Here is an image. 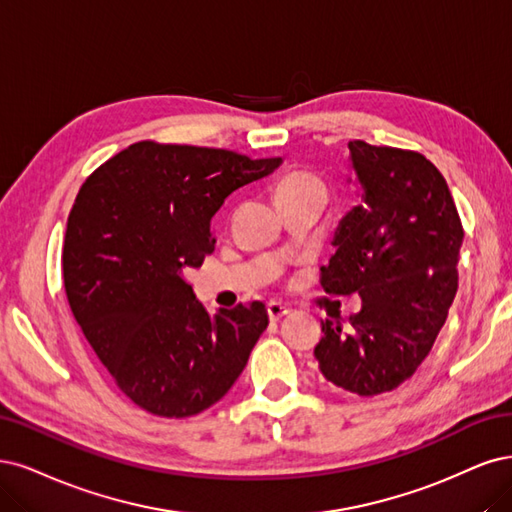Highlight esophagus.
<instances>
[{"label":"esophagus","instance_id":"obj_1","mask_svg":"<svg viewBox=\"0 0 512 512\" xmlns=\"http://www.w3.org/2000/svg\"><path fill=\"white\" fill-rule=\"evenodd\" d=\"M289 312L291 310L287 306L280 304V302H270L268 304V317H270V321H280L283 317H287Z\"/></svg>","mask_w":512,"mask_h":512}]
</instances>
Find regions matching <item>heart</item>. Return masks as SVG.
Returning a JSON list of instances; mask_svg holds the SVG:
<instances>
[{
	"label": "heart",
	"mask_w": 512,
	"mask_h": 512,
	"mask_svg": "<svg viewBox=\"0 0 512 512\" xmlns=\"http://www.w3.org/2000/svg\"><path fill=\"white\" fill-rule=\"evenodd\" d=\"M310 187H321L319 180L312 176V174H306V172H293L289 176H285L280 183L276 185V195H283V193H293V191H304V189H310Z\"/></svg>",
	"instance_id": "b5f03b06"
}]
</instances>
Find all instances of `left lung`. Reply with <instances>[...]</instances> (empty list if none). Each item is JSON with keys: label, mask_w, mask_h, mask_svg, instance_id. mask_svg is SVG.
Returning a JSON list of instances; mask_svg holds the SVG:
<instances>
[{"label": "left lung", "mask_w": 512, "mask_h": 512, "mask_svg": "<svg viewBox=\"0 0 512 512\" xmlns=\"http://www.w3.org/2000/svg\"><path fill=\"white\" fill-rule=\"evenodd\" d=\"M364 193L340 221L321 268L325 293H359L361 310L321 321L315 346L329 383L357 395L393 391L430 355L457 293L464 227L447 180L417 151L349 142Z\"/></svg>", "instance_id": "1"}]
</instances>
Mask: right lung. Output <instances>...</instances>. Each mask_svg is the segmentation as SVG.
<instances>
[{
    "label": "right lung",
    "instance_id": "obj_1",
    "mask_svg": "<svg viewBox=\"0 0 512 512\" xmlns=\"http://www.w3.org/2000/svg\"><path fill=\"white\" fill-rule=\"evenodd\" d=\"M280 157L142 140L80 187L63 240L74 319L127 398L183 419L219 402L268 327L261 302L217 315L195 300L185 270L214 251L212 217Z\"/></svg>",
    "mask_w": 512,
    "mask_h": 512
}]
</instances>
